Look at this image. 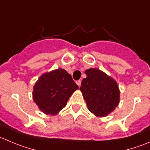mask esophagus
I'll use <instances>...</instances> for the list:
<instances>
[{"label": "esophagus", "mask_w": 150, "mask_h": 150, "mask_svg": "<svg viewBox=\"0 0 150 150\" xmlns=\"http://www.w3.org/2000/svg\"><path fill=\"white\" fill-rule=\"evenodd\" d=\"M76 83H77V85L78 86H81V81H80V80H78V81H76Z\"/></svg>", "instance_id": "34e87169"}]
</instances>
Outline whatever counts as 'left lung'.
I'll return each mask as SVG.
<instances>
[{
	"instance_id": "left-lung-1",
	"label": "left lung",
	"mask_w": 150,
	"mask_h": 150,
	"mask_svg": "<svg viewBox=\"0 0 150 150\" xmlns=\"http://www.w3.org/2000/svg\"><path fill=\"white\" fill-rule=\"evenodd\" d=\"M85 74L86 78L83 79L80 90L88 110L97 117L107 116L120 102L117 82L100 69H87Z\"/></svg>"
}]
</instances>
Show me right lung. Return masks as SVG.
I'll list each match as a JSON object with an SVG mask.
<instances>
[{
	"instance_id": "obj_1",
	"label": "right lung",
	"mask_w": 150,
	"mask_h": 150,
	"mask_svg": "<svg viewBox=\"0 0 150 150\" xmlns=\"http://www.w3.org/2000/svg\"><path fill=\"white\" fill-rule=\"evenodd\" d=\"M78 88L66 70L58 69L42 75L33 86V98L45 114L55 115L66 106L69 97Z\"/></svg>"
}]
</instances>
